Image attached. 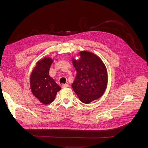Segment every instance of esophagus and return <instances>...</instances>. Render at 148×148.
<instances>
[{"instance_id": "esophagus-1", "label": "esophagus", "mask_w": 148, "mask_h": 148, "mask_svg": "<svg viewBox=\"0 0 148 148\" xmlns=\"http://www.w3.org/2000/svg\"><path fill=\"white\" fill-rule=\"evenodd\" d=\"M62 88H68V87H69V85L68 84H62Z\"/></svg>"}]
</instances>
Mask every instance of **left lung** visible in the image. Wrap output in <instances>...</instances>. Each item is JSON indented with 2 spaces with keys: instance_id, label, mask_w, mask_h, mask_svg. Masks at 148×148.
<instances>
[{
  "instance_id": "obj_1",
  "label": "left lung",
  "mask_w": 148,
  "mask_h": 148,
  "mask_svg": "<svg viewBox=\"0 0 148 148\" xmlns=\"http://www.w3.org/2000/svg\"><path fill=\"white\" fill-rule=\"evenodd\" d=\"M79 56V59H72L77 75L71 87L80 101L89 104L104 94L107 84V72L104 63L95 53L81 51Z\"/></svg>"
}]
</instances>
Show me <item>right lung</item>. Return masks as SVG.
Instances as JSON below:
<instances>
[{
  "instance_id": "right-lung-1",
  "label": "right lung",
  "mask_w": 148,
  "mask_h": 148,
  "mask_svg": "<svg viewBox=\"0 0 148 148\" xmlns=\"http://www.w3.org/2000/svg\"><path fill=\"white\" fill-rule=\"evenodd\" d=\"M52 59L45 57L38 61L30 76V86L33 95L44 104L54 100L60 86L49 75Z\"/></svg>"
}]
</instances>
